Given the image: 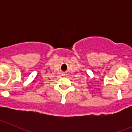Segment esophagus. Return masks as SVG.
Masks as SVG:
<instances>
[{
  "mask_svg": "<svg viewBox=\"0 0 132 132\" xmlns=\"http://www.w3.org/2000/svg\"><path fill=\"white\" fill-rule=\"evenodd\" d=\"M62 76L64 77H66V76H67V74H66V73H63L62 74Z\"/></svg>",
  "mask_w": 132,
  "mask_h": 132,
  "instance_id": "esophagus-1",
  "label": "esophagus"
}]
</instances>
